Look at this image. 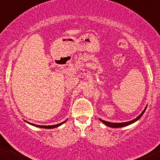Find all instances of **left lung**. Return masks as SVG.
<instances>
[{"mask_svg":"<svg viewBox=\"0 0 160 160\" xmlns=\"http://www.w3.org/2000/svg\"><path fill=\"white\" fill-rule=\"evenodd\" d=\"M147 106H146V108H144V110L142 111V113L140 114V115L139 116H137V118L133 119V120H132L130 121H127V122H123V123H111V122H108V121H106L104 120H102V119L99 118L100 121H101V122H103L105 125L108 126H109V127H111V128H121V127H123V126H128L130 124H132V123L136 122V121L139 120V119L142 117L143 114H144V113L145 112V111H146L147 109Z\"/></svg>","mask_w":160,"mask_h":160,"instance_id":"1","label":"left lung"}]
</instances>
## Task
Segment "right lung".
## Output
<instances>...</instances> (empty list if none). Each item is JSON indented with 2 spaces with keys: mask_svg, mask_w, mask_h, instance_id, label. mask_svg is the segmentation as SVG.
Masks as SVG:
<instances>
[{
  "mask_svg": "<svg viewBox=\"0 0 160 160\" xmlns=\"http://www.w3.org/2000/svg\"><path fill=\"white\" fill-rule=\"evenodd\" d=\"M67 121V120L66 121H63V122H62L61 123H59V124H56V125H53V126H40V125H36V124H34V123H29V122H27V121H26V122H27L28 123H29V124H31V125H32V126H37V127H39V128H56V127H58V126H61L62 124H63L64 123H65Z\"/></svg>",
  "mask_w": 160,
  "mask_h": 160,
  "instance_id": "obj_1",
  "label": "right lung"
}]
</instances>
